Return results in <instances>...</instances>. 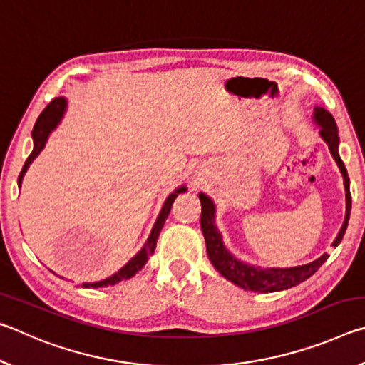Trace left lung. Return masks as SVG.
<instances>
[{
  "label": "left lung",
  "instance_id": "obj_1",
  "mask_svg": "<svg viewBox=\"0 0 365 365\" xmlns=\"http://www.w3.org/2000/svg\"><path fill=\"white\" fill-rule=\"evenodd\" d=\"M316 122L320 125V135L327 141V145L330 148L331 156L335 158L336 164L341 169V174L344 177V188H346V217L343 222L341 230H339L338 237L333 246L339 245L346 227H348L349 214H351V191H349V177L343 160L339 159L338 154V128L336 122L333 119L330 113H327L325 109L317 108L316 109ZM201 201V230L206 240V250L207 256L211 259V262L215 269H217L227 280H230L237 287H242L250 292L257 293H272V292H280V289H288L294 285H299L301 282L307 280L309 277L316 274L320 265H322L329 255L320 256L316 261L306 265H299V267L292 269H261V267H252L245 262H240L238 259H235L230 252L225 250L224 243H222V237L217 232V228L214 225V205L206 195H200Z\"/></svg>",
  "mask_w": 365,
  "mask_h": 365
}]
</instances>
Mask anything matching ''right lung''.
<instances>
[{
	"instance_id": "right-lung-1",
	"label": "right lung",
	"mask_w": 365,
	"mask_h": 365,
	"mask_svg": "<svg viewBox=\"0 0 365 365\" xmlns=\"http://www.w3.org/2000/svg\"><path fill=\"white\" fill-rule=\"evenodd\" d=\"M64 108H66V100H64V98H54V100L49 103L45 109H43V113L40 114L38 119H36L35 127H34V132H32L34 151L27 158L26 164H24V168L21 170L19 185L22 183V177L27 172L29 165L32 164V160L36 156H38L40 151L43 150V146H45L49 132H51L53 128L59 123L61 117H63V113H64ZM182 191H185V187L178 188V190L174 191V193L169 195V197H168V200H165L164 206H163V211H160L159 217L156 220V224H154V227H153V232L150 235V238L146 240L145 246H143V248H141V251L138 252V255L132 259V261H128L119 272H115L114 275H110L109 279L101 280V282H95V283H83V288H100V287L115 285V283H119L122 280H128V279H130V277H133L135 274H137L138 270H141V267H143V265L146 264L148 257H150L153 252H154V248H156V243H158V237H159L160 230H163L164 222H165V219H168V215L170 212V207H172V205H174V200L177 197V195L182 193Z\"/></svg>"
}]
</instances>
